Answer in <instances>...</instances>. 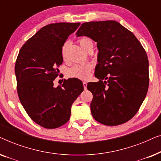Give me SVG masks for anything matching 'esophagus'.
Listing matches in <instances>:
<instances>
[{
  "mask_svg": "<svg viewBox=\"0 0 161 161\" xmlns=\"http://www.w3.org/2000/svg\"><path fill=\"white\" fill-rule=\"evenodd\" d=\"M83 88H84V89H86V87H87V83L85 82V81H83Z\"/></svg>",
  "mask_w": 161,
  "mask_h": 161,
  "instance_id": "esophagus-1",
  "label": "esophagus"
}]
</instances>
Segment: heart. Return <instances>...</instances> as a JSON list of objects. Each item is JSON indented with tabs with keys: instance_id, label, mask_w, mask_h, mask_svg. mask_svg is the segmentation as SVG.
Wrapping results in <instances>:
<instances>
[{
	"instance_id": "b5f03b06",
	"label": "heart",
	"mask_w": 161,
	"mask_h": 161,
	"mask_svg": "<svg viewBox=\"0 0 161 161\" xmlns=\"http://www.w3.org/2000/svg\"><path fill=\"white\" fill-rule=\"evenodd\" d=\"M79 44L80 47L84 50H86L87 48L89 47V45H92V42L91 39L86 37L80 39L79 40ZM68 46V43H65L64 45L62 50H61V56L64 60L66 59V51ZM92 69V64L90 63L86 64H77L72 66L71 68H69L67 72L68 76L70 78H79V79H86L89 78L90 71Z\"/></svg>"
}]
</instances>
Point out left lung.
<instances>
[{
    "instance_id": "left-lung-1",
    "label": "left lung",
    "mask_w": 161,
    "mask_h": 161,
    "mask_svg": "<svg viewBox=\"0 0 161 161\" xmlns=\"http://www.w3.org/2000/svg\"><path fill=\"white\" fill-rule=\"evenodd\" d=\"M97 42L95 77L87 89L94 119L108 126L127 122L137 113L149 87L146 51L133 33L114 20L84 23L76 33Z\"/></svg>"
}]
</instances>
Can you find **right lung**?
Wrapping results in <instances>:
<instances>
[{
	"mask_svg": "<svg viewBox=\"0 0 161 161\" xmlns=\"http://www.w3.org/2000/svg\"><path fill=\"white\" fill-rule=\"evenodd\" d=\"M80 23H58L44 26L27 40L15 64L19 99L31 119L47 129L62 126L69 119L72 103L83 91L78 78L54 87L63 62L61 50Z\"/></svg>",
	"mask_w": 161,
	"mask_h": 161,
	"instance_id": "1",
	"label": "right lung"
}]
</instances>
